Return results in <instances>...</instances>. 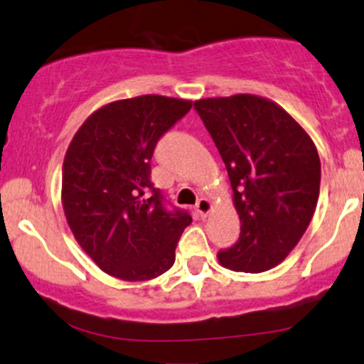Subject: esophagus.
Masks as SVG:
<instances>
[{"label":"esophagus","mask_w":364,"mask_h":364,"mask_svg":"<svg viewBox=\"0 0 364 364\" xmlns=\"http://www.w3.org/2000/svg\"><path fill=\"white\" fill-rule=\"evenodd\" d=\"M196 213H198V215L200 216V218H206L209 213H211V209H213V204H211V200L209 199H206V198H200L199 200H198V204H196Z\"/></svg>","instance_id":"34e87169"}]
</instances>
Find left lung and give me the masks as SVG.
<instances>
[{
  "label": "left lung",
  "instance_id": "8db88e82",
  "mask_svg": "<svg viewBox=\"0 0 364 364\" xmlns=\"http://www.w3.org/2000/svg\"><path fill=\"white\" fill-rule=\"evenodd\" d=\"M194 109L223 158L242 223L237 243L218 252V260L237 272L269 271L296 247L317 208V148L267 98H203Z\"/></svg>",
  "mask_w": 364,
  "mask_h": 364
}]
</instances>
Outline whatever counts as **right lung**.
I'll list each match as a JSON object with an SVG mask.
<instances>
[{
	"label": "right lung",
	"instance_id": "add662e5",
	"mask_svg": "<svg viewBox=\"0 0 364 364\" xmlns=\"http://www.w3.org/2000/svg\"><path fill=\"white\" fill-rule=\"evenodd\" d=\"M192 102L141 95L107 104L76 131L63 164V208L76 242L107 274L148 281L168 271L192 218L151 182L156 143Z\"/></svg>",
	"mask_w": 364,
	"mask_h": 364
}]
</instances>
